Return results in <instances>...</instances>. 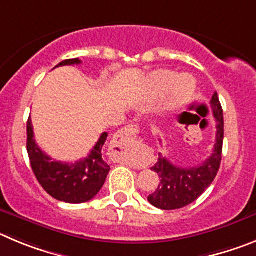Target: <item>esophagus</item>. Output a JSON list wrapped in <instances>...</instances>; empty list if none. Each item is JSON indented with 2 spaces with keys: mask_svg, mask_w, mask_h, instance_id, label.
Instances as JSON below:
<instances>
[{
  "mask_svg": "<svg viewBox=\"0 0 256 256\" xmlns=\"http://www.w3.org/2000/svg\"><path fill=\"white\" fill-rule=\"evenodd\" d=\"M131 132H132V128H121V130L117 131L116 135H114V140H116L117 144H120V145L126 144V142H128L131 139H132V138H131ZM126 162H128V164L132 166V167L134 166L136 167V163L134 162L132 160H128ZM138 168H139V166H138Z\"/></svg>",
  "mask_w": 256,
  "mask_h": 256,
  "instance_id": "obj_1",
  "label": "esophagus"
}]
</instances>
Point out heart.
I'll return each mask as SVG.
<instances>
[{"instance_id":"b5f03b06","label":"heart","mask_w":256,"mask_h":256,"mask_svg":"<svg viewBox=\"0 0 256 256\" xmlns=\"http://www.w3.org/2000/svg\"><path fill=\"white\" fill-rule=\"evenodd\" d=\"M174 75L171 71H158L152 75L150 80L153 82L154 88L156 90H162L169 84L167 96H166L164 108L167 111H174L177 108L182 107L192 98L195 93V82L188 75H181V76L174 79Z\"/></svg>"}]
</instances>
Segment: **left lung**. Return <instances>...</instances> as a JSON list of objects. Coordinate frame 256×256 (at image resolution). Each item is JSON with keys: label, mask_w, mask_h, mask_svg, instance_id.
<instances>
[{"label": "left lung", "mask_w": 256, "mask_h": 256, "mask_svg": "<svg viewBox=\"0 0 256 256\" xmlns=\"http://www.w3.org/2000/svg\"><path fill=\"white\" fill-rule=\"evenodd\" d=\"M213 116L217 122V134L213 152L208 160L195 167H177L171 160L160 154L158 162L152 167L160 176V185L148 196L149 202L158 209L174 210L184 208L198 199L210 186L220 170L222 160L224 121L223 110L218 94L214 93L210 100Z\"/></svg>", "instance_id": "8db88e82"}]
</instances>
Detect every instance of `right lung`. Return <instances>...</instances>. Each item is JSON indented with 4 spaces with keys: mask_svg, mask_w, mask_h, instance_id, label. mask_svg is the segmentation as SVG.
<instances>
[{
    "mask_svg": "<svg viewBox=\"0 0 256 256\" xmlns=\"http://www.w3.org/2000/svg\"><path fill=\"white\" fill-rule=\"evenodd\" d=\"M79 58L65 60L58 66L79 65ZM26 149L32 170L38 182L48 194L60 202L80 204L93 199L104 185L110 166L102 156V149L108 134L103 132L90 154L75 163L54 160L36 145L30 117L26 124Z\"/></svg>",
    "mask_w": 256,
    "mask_h": 256,
    "instance_id": "obj_1",
    "label": "right lung"
}]
</instances>
